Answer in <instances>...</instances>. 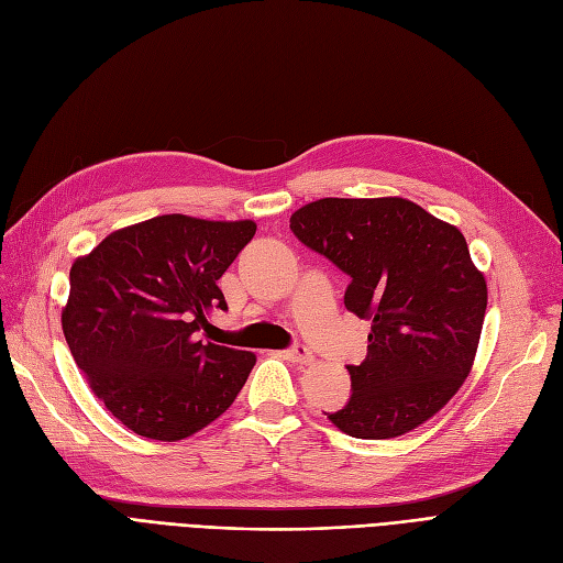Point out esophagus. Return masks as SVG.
<instances>
[{
  "mask_svg": "<svg viewBox=\"0 0 563 563\" xmlns=\"http://www.w3.org/2000/svg\"><path fill=\"white\" fill-rule=\"evenodd\" d=\"M285 357L289 362H295V365H311L313 362V353L306 346H292L289 351H285Z\"/></svg>",
  "mask_w": 563,
  "mask_h": 563,
  "instance_id": "esophagus-1",
  "label": "esophagus"
}]
</instances>
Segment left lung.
Segmentation results:
<instances>
[{
  "label": "left lung",
  "mask_w": 563,
  "mask_h": 563,
  "mask_svg": "<svg viewBox=\"0 0 563 563\" xmlns=\"http://www.w3.org/2000/svg\"><path fill=\"white\" fill-rule=\"evenodd\" d=\"M289 229L351 278L343 303L372 320L349 365L351 400L328 419L357 440L419 428L463 386L486 313V280L463 233L407 198H320Z\"/></svg>",
  "instance_id": "8db88e82"
}]
</instances>
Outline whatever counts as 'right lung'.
<instances>
[{"label": "right lung", "instance_id": "obj_1", "mask_svg": "<svg viewBox=\"0 0 563 563\" xmlns=\"http://www.w3.org/2000/svg\"><path fill=\"white\" fill-rule=\"evenodd\" d=\"M257 224L161 214L119 229L69 268L63 332L86 384L135 434L177 442L212 423L257 357L196 339L227 301L217 280Z\"/></svg>", "mask_w": 563, "mask_h": 563}]
</instances>
